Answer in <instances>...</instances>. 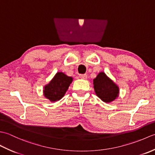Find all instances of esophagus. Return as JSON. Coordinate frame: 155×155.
<instances>
[{"label":"esophagus","instance_id":"34e87169","mask_svg":"<svg viewBox=\"0 0 155 155\" xmlns=\"http://www.w3.org/2000/svg\"><path fill=\"white\" fill-rule=\"evenodd\" d=\"M79 77L81 78H82V79H87V75L85 74H80L79 75Z\"/></svg>","mask_w":155,"mask_h":155}]
</instances>
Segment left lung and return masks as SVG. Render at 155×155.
Returning a JSON list of instances; mask_svg holds the SVG:
<instances>
[{
    "mask_svg": "<svg viewBox=\"0 0 155 155\" xmlns=\"http://www.w3.org/2000/svg\"><path fill=\"white\" fill-rule=\"evenodd\" d=\"M96 94L104 103H110L118 97V87L104 72H100L94 79Z\"/></svg>",
    "mask_w": 155,
    "mask_h": 155,
    "instance_id": "1",
    "label": "left lung"
}]
</instances>
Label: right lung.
Here are the masks:
<instances>
[{
    "mask_svg": "<svg viewBox=\"0 0 155 155\" xmlns=\"http://www.w3.org/2000/svg\"><path fill=\"white\" fill-rule=\"evenodd\" d=\"M72 81V77L62 72H57L49 84L45 87V97L52 102L59 101L63 97Z\"/></svg>",
    "mask_w": 155,
    "mask_h": 155,
    "instance_id": "1",
    "label": "right lung"
}]
</instances>
